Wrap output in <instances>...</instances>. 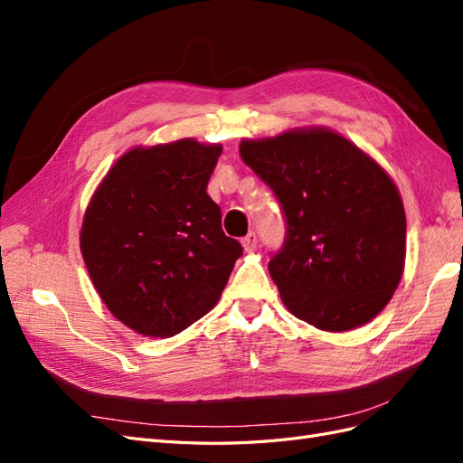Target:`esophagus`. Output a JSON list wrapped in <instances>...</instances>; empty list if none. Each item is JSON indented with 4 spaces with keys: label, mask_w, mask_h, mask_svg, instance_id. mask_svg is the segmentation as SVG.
<instances>
[{
    "label": "esophagus",
    "mask_w": 463,
    "mask_h": 463,
    "mask_svg": "<svg viewBox=\"0 0 463 463\" xmlns=\"http://www.w3.org/2000/svg\"><path fill=\"white\" fill-rule=\"evenodd\" d=\"M257 233L255 232H249L245 237H243V240H241V245H243V249L245 250H253L255 247H257Z\"/></svg>",
    "instance_id": "34e87169"
}]
</instances>
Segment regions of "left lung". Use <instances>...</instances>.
<instances>
[{
    "label": "left lung",
    "instance_id": "left-lung-1",
    "mask_svg": "<svg viewBox=\"0 0 463 463\" xmlns=\"http://www.w3.org/2000/svg\"><path fill=\"white\" fill-rule=\"evenodd\" d=\"M241 160L282 206L286 240L269 272L288 309L344 332L381 313L405 259V213L386 172L338 133L243 141Z\"/></svg>",
    "mask_w": 463,
    "mask_h": 463
}]
</instances>
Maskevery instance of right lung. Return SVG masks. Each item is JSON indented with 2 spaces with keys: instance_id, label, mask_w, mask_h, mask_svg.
<instances>
[{
  "instance_id": "obj_1",
  "label": "right lung",
  "mask_w": 463,
  "mask_h": 463,
  "mask_svg": "<svg viewBox=\"0 0 463 463\" xmlns=\"http://www.w3.org/2000/svg\"><path fill=\"white\" fill-rule=\"evenodd\" d=\"M220 154L193 138L133 148L87 208L80 253L92 284L138 334L170 338L204 317L243 255L206 194Z\"/></svg>"
}]
</instances>
